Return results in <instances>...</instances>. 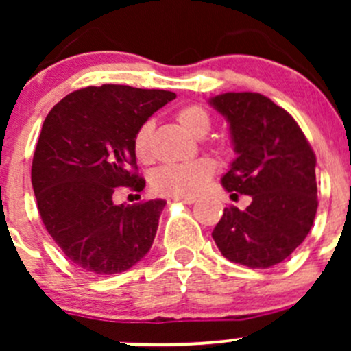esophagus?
<instances>
[{"instance_id": "34e87169", "label": "esophagus", "mask_w": 351, "mask_h": 351, "mask_svg": "<svg viewBox=\"0 0 351 351\" xmlns=\"http://www.w3.org/2000/svg\"><path fill=\"white\" fill-rule=\"evenodd\" d=\"M171 200H175V202H182V204H189V205L195 204V198H192V197H173Z\"/></svg>"}]
</instances>
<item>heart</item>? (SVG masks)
Returning <instances> with one entry per match:
<instances>
[{"label": "heart", "instance_id": "1", "mask_svg": "<svg viewBox=\"0 0 351 351\" xmlns=\"http://www.w3.org/2000/svg\"><path fill=\"white\" fill-rule=\"evenodd\" d=\"M176 122L189 134L195 137H204L210 129V115L207 110L198 105H186L180 108L175 115ZM154 123L151 120L144 122L136 130L132 139V149L141 162L153 161V137ZM214 162L210 159H195L182 165H165L158 168L151 176V186L159 195L168 197H195L207 186L208 180L214 175Z\"/></svg>", "mask_w": 351, "mask_h": 351}]
</instances>
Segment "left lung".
<instances>
[{"label": "left lung", "mask_w": 351, "mask_h": 351, "mask_svg": "<svg viewBox=\"0 0 351 351\" xmlns=\"http://www.w3.org/2000/svg\"><path fill=\"white\" fill-rule=\"evenodd\" d=\"M208 104L226 117L238 158L222 176L244 210L224 208L212 238L229 261L250 268L282 263L306 239L317 210L316 156L289 112L260 93H222Z\"/></svg>", "instance_id": "8db88e82"}]
</instances>
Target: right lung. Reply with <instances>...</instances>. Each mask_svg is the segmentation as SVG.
I'll list each match as a JSON object with an SVG mask.
<instances>
[{
    "label": "right lung",
    "mask_w": 351,
    "mask_h": 351,
    "mask_svg": "<svg viewBox=\"0 0 351 351\" xmlns=\"http://www.w3.org/2000/svg\"><path fill=\"white\" fill-rule=\"evenodd\" d=\"M173 91L101 84L73 91L45 117L32 161L38 214L67 260L84 271L122 274L143 260L166 200L117 205L119 186L143 192L132 139Z\"/></svg>",
    "instance_id": "right-lung-1"
}]
</instances>
